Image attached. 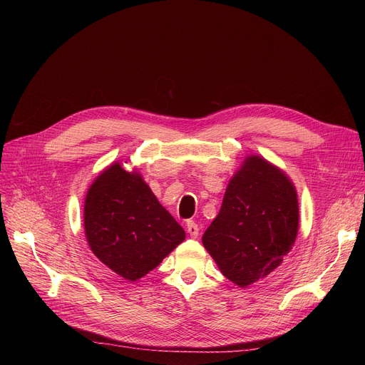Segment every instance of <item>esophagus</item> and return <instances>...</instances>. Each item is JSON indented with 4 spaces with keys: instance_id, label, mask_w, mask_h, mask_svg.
Masks as SVG:
<instances>
[{
    "instance_id": "1",
    "label": "esophagus",
    "mask_w": 365,
    "mask_h": 365,
    "mask_svg": "<svg viewBox=\"0 0 365 365\" xmlns=\"http://www.w3.org/2000/svg\"><path fill=\"white\" fill-rule=\"evenodd\" d=\"M186 229H187V234L192 237V238H197L200 235V227H198V225L194 220H187L186 222Z\"/></svg>"
}]
</instances>
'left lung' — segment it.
<instances>
[{"instance_id":"obj_1","label":"left lung","mask_w":365,"mask_h":365,"mask_svg":"<svg viewBox=\"0 0 365 365\" xmlns=\"http://www.w3.org/2000/svg\"><path fill=\"white\" fill-rule=\"evenodd\" d=\"M297 229L299 202L290 179L266 160L247 157L202 244L229 281L247 287L281 264Z\"/></svg>"}]
</instances>
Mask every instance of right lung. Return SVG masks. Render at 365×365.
<instances>
[{
    "label": "right lung",
    "mask_w": 365,
    "mask_h": 365,
    "mask_svg": "<svg viewBox=\"0 0 365 365\" xmlns=\"http://www.w3.org/2000/svg\"><path fill=\"white\" fill-rule=\"evenodd\" d=\"M84 227L91 252L120 277L136 281L185 240L183 227L139 173L108 167L90 186Z\"/></svg>",
    "instance_id": "obj_1"
}]
</instances>
